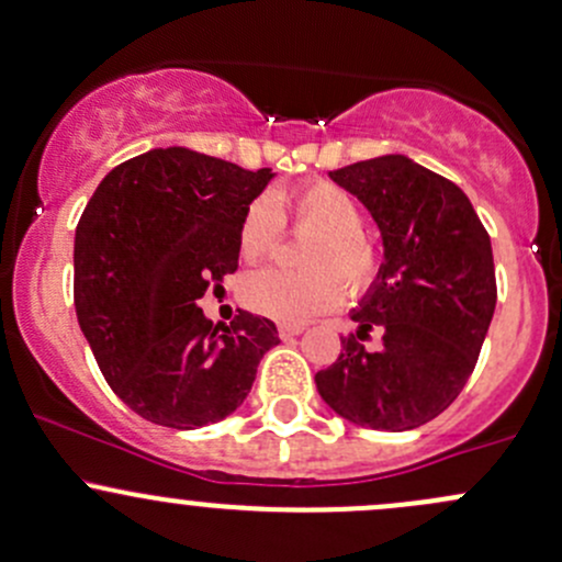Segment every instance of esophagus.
<instances>
[{
  "instance_id": "esophagus-1",
  "label": "esophagus",
  "mask_w": 562,
  "mask_h": 562,
  "mask_svg": "<svg viewBox=\"0 0 562 562\" xmlns=\"http://www.w3.org/2000/svg\"><path fill=\"white\" fill-rule=\"evenodd\" d=\"M277 330H280V339H293V336H299L304 328H301V326H285V323H282V326Z\"/></svg>"
}]
</instances>
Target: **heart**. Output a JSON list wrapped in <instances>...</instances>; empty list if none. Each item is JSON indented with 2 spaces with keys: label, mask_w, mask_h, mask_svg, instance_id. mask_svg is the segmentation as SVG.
I'll return each mask as SVG.
<instances>
[{
  "label": "heart",
  "mask_w": 562,
  "mask_h": 562,
  "mask_svg": "<svg viewBox=\"0 0 562 562\" xmlns=\"http://www.w3.org/2000/svg\"><path fill=\"white\" fill-rule=\"evenodd\" d=\"M293 217L301 232H315L304 247L306 271L258 269L241 280L239 296L256 315L277 323H301L321 317L341 301V276L350 293H363L380 271V256L363 234V204L328 180L306 182L291 193ZM282 236V210L271 193L247 204L239 223V252L256 263L271 256ZM336 273L340 276L335 277Z\"/></svg>",
  "instance_id": "obj_1"
}]
</instances>
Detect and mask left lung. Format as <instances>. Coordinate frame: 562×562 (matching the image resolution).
Instances as JSON below:
<instances>
[{
  "mask_svg": "<svg viewBox=\"0 0 562 562\" xmlns=\"http://www.w3.org/2000/svg\"><path fill=\"white\" fill-rule=\"evenodd\" d=\"M358 196L382 236L376 280L350 312L358 339L382 330L380 350L341 339L317 371V393L345 420L412 430L460 395L495 312L490 236L469 196L447 177L390 153L328 172Z\"/></svg>",
  "mask_w": 562,
  "mask_h": 562,
  "instance_id": "1",
  "label": "left lung"
}]
</instances>
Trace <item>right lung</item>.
<instances>
[{
    "instance_id": "right-lung-1",
    "label": "right lung",
    "mask_w": 562,
    "mask_h": 562,
    "mask_svg": "<svg viewBox=\"0 0 562 562\" xmlns=\"http://www.w3.org/2000/svg\"><path fill=\"white\" fill-rule=\"evenodd\" d=\"M274 172L188 147H153L99 182L75 232V310L117 398L193 430L228 417L277 326L241 312L212 326L199 299L239 266V223Z\"/></svg>"
}]
</instances>
